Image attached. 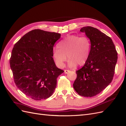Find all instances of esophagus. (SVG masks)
<instances>
[{"label":"esophagus","instance_id":"34e87169","mask_svg":"<svg viewBox=\"0 0 126 126\" xmlns=\"http://www.w3.org/2000/svg\"><path fill=\"white\" fill-rule=\"evenodd\" d=\"M70 72V71L69 70H64V73H65V74H66V73H68Z\"/></svg>","mask_w":126,"mask_h":126}]
</instances>
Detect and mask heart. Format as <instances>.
<instances>
[{
	"mask_svg": "<svg viewBox=\"0 0 126 126\" xmlns=\"http://www.w3.org/2000/svg\"><path fill=\"white\" fill-rule=\"evenodd\" d=\"M58 48L54 49L52 55L56 64L60 67L67 60L71 67L82 66L88 61L91 53V43L87 36L78 35L67 36L57 44Z\"/></svg>",
	"mask_w": 126,
	"mask_h": 126,
	"instance_id": "b5f03b06",
	"label": "heart"
}]
</instances>
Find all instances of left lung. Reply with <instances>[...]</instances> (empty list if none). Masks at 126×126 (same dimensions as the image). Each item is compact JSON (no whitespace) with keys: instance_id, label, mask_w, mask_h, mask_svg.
<instances>
[{"instance_id":"8db88e82","label":"left lung","mask_w":126,"mask_h":126,"mask_svg":"<svg viewBox=\"0 0 126 126\" xmlns=\"http://www.w3.org/2000/svg\"><path fill=\"white\" fill-rule=\"evenodd\" d=\"M80 31L90 39L91 53L85 65L76 71L77 77L73 85L79 95L92 97L102 91L112 81L118 54L111 38L99 30L87 26Z\"/></svg>"}]
</instances>
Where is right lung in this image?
<instances>
[{
	"label": "right lung",
	"mask_w": 126,
	"mask_h": 126,
	"mask_svg": "<svg viewBox=\"0 0 126 126\" xmlns=\"http://www.w3.org/2000/svg\"><path fill=\"white\" fill-rule=\"evenodd\" d=\"M61 34L34 30L24 35L14 46L10 66L17 87L35 100L51 96L57 78L64 72L53 58V49Z\"/></svg>",
	"instance_id": "add662e5"
}]
</instances>
